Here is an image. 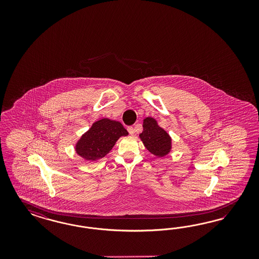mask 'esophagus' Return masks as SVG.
<instances>
[{"label":"esophagus","instance_id":"1","mask_svg":"<svg viewBox=\"0 0 259 259\" xmlns=\"http://www.w3.org/2000/svg\"><path fill=\"white\" fill-rule=\"evenodd\" d=\"M127 131H128V133L130 134V135H134L135 134V129H134V127H132V126H129L127 128Z\"/></svg>","mask_w":259,"mask_h":259}]
</instances>
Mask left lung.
Masks as SVG:
<instances>
[{"instance_id":"obj_1","label":"left lung","mask_w":259,"mask_h":259,"mask_svg":"<svg viewBox=\"0 0 259 259\" xmlns=\"http://www.w3.org/2000/svg\"><path fill=\"white\" fill-rule=\"evenodd\" d=\"M143 131L140 138L153 155L164 157L171 150V138L161 127L157 125L156 119L146 118L143 120Z\"/></svg>"}]
</instances>
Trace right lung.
<instances>
[{
    "label": "right lung",
    "instance_id": "add662e5",
    "mask_svg": "<svg viewBox=\"0 0 259 259\" xmlns=\"http://www.w3.org/2000/svg\"><path fill=\"white\" fill-rule=\"evenodd\" d=\"M127 135L128 132L120 122L102 118L80 138L76 151L85 159L97 160L108 154L121 136Z\"/></svg>",
    "mask_w": 259,
    "mask_h": 259
}]
</instances>
